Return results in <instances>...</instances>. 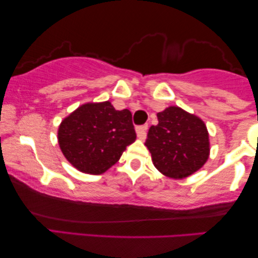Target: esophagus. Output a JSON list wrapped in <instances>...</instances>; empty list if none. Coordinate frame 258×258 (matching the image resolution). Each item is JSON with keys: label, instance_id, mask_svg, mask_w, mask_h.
<instances>
[{"label": "esophagus", "instance_id": "obj_1", "mask_svg": "<svg viewBox=\"0 0 258 258\" xmlns=\"http://www.w3.org/2000/svg\"><path fill=\"white\" fill-rule=\"evenodd\" d=\"M147 130H148V125H147V124L136 126L137 137H139L140 140H146V137H147Z\"/></svg>", "mask_w": 258, "mask_h": 258}]
</instances>
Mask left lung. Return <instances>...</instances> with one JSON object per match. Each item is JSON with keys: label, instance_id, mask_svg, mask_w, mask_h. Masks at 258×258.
<instances>
[{"label": "left lung", "instance_id": "left-lung-1", "mask_svg": "<svg viewBox=\"0 0 258 258\" xmlns=\"http://www.w3.org/2000/svg\"><path fill=\"white\" fill-rule=\"evenodd\" d=\"M158 124L151 125L146 147L161 174L182 179L199 171L210 155L209 133L199 116L177 105L157 114Z\"/></svg>", "mask_w": 258, "mask_h": 258}]
</instances>
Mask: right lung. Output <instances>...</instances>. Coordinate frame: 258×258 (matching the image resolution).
Segmentation results:
<instances>
[{
	"instance_id": "add662e5",
	"label": "right lung",
	"mask_w": 258,
	"mask_h": 258,
	"mask_svg": "<svg viewBox=\"0 0 258 258\" xmlns=\"http://www.w3.org/2000/svg\"><path fill=\"white\" fill-rule=\"evenodd\" d=\"M136 133L128 109L116 110L111 102H88L62 119L59 149L67 161L84 174L101 175L111 168Z\"/></svg>"
}]
</instances>
